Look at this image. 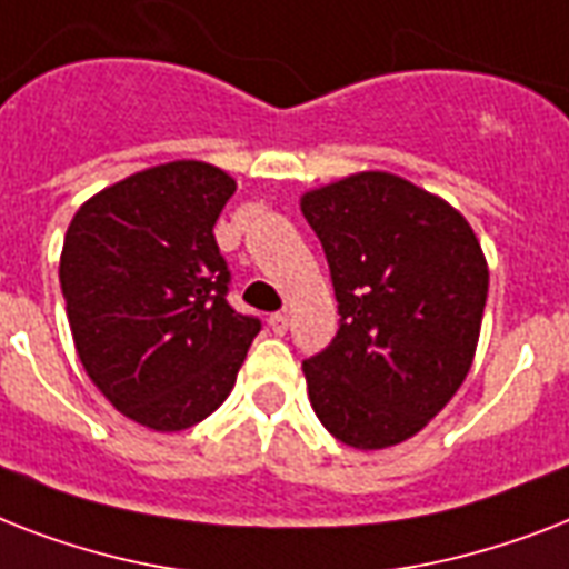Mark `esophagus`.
I'll use <instances>...</instances> for the list:
<instances>
[{
    "instance_id": "obj_1",
    "label": "esophagus",
    "mask_w": 569,
    "mask_h": 569,
    "mask_svg": "<svg viewBox=\"0 0 569 569\" xmlns=\"http://www.w3.org/2000/svg\"><path fill=\"white\" fill-rule=\"evenodd\" d=\"M268 328L283 337L286 330H289V316H286V312H271V316H268Z\"/></svg>"
}]
</instances>
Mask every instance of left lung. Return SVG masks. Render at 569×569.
I'll return each instance as SVG.
<instances>
[{
  "label": "left lung",
  "instance_id": "1",
  "mask_svg": "<svg viewBox=\"0 0 569 569\" xmlns=\"http://www.w3.org/2000/svg\"><path fill=\"white\" fill-rule=\"evenodd\" d=\"M339 303L330 346L303 360L310 405L351 449L405 442L449 405L476 357L487 259L467 218L396 173L301 197Z\"/></svg>",
  "mask_w": 569,
  "mask_h": 569
}]
</instances>
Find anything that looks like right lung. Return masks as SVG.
<instances>
[{"label":"right lung","instance_id":"right-lung-1","mask_svg":"<svg viewBox=\"0 0 569 569\" xmlns=\"http://www.w3.org/2000/svg\"><path fill=\"white\" fill-rule=\"evenodd\" d=\"M236 180L168 162L79 206L61 250V292L88 378L132 422L186 431L230 396L257 316L227 303L214 221Z\"/></svg>","mask_w":569,"mask_h":569}]
</instances>
